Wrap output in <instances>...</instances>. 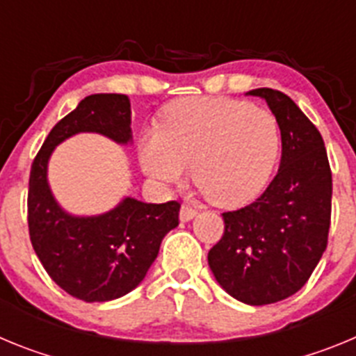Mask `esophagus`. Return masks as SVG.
<instances>
[{
  "label": "esophagus",
  "mask_w": 356,
  "mask_h": 356,
  "mask_svg": "<svg viewBox=\"0 0 356 356\" xmlns=\"http://www.w3.org/2000/svg\"><path fill=\"white\" fill-rule=\"evenodd\" d=\"M197 210L193 209V207H188V205H184L180 209V219L181 221H191L193 217H196Z\"/></svg>",
  "instance_id": "34e87169"
}]
</instances>
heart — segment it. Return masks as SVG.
Wrapping results in <instances>:
<instances>
[{"label": "heart", "instance_id": "b5f03b06", "mask_svg": "<svg viewBox=\"0 0 356 356\" xmlns=\"http://www.w3.org/2000/svg\"><path fill=\"white\" fill-rule=\"evenodd\" d=\"M280 153L273 112L229 97H188L147 131L140 160L151 178L176 184L187 172L221 207H238L266 187Z\"/></svg>", "mask_w": 356, "mask_h": 356}]
</instances>
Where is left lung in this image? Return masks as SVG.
I'll return each mask as SVG.
<instances>
[{
	"label": "left lung",
	"instance_id": "1",
	"mask_svg": "<svg viewBox=\"0 0 356 356\" xmlns=\"http://www.w3.org/2000/svg\"><path fill=\"white\" fill-rule=\"evenodd\" d=\"M278 121L282 160L262 196L225 212V234L209 251L222 289L246 305H271L308 282L328 244L332 171L325 140L287 94L253 89Z\"/></svg>",
	"mask_w": 356,
	"mask_h": 356
}]
</instances>
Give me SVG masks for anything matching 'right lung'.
Wrapping results in <instances>:
<instances>
[{
	"instance_id": "add662e5",
	"label": "right lung",
	"mask_w": 356,
	"mask_h": 356,
	"mask_svg": "<svg viewBox=\"0 0 356 356\" xmlns=\"http://www.w3.org/2000/svg\"><path fill=\"white\" fill-rule=\"evenodd\" d=\"M130 124L128 96H87L53 127L31 163L28 187L31 246L53 282L87 303L121 298L143 282L159 254L162 238L178 226L180 203L155 205L124 197L102 216H71L53 197L48 160L56 144L81 131L128 144Z\"/></svg>"
}]
</instances>
